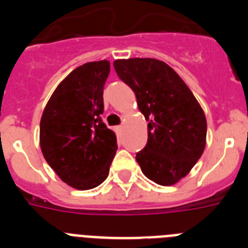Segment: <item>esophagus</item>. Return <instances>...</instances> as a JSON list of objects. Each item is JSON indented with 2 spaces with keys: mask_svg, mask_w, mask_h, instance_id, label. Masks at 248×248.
I'll return each mask as SVG.
<instances>
[{
  "mask_svg": "<svg viewBox=\"0 0 248 248\" xmlns=\"http://www.w3.org/2000/svg\"><path fill=\"white\" fill-rule=\"evenodd\" d=\"M114 130H115V133H117V134H122V131H123V126H122V125H118V126H115V128H114Z\"/></svg>",
  "mask_w": 248,
  "mask_h": 248,
  "instance_id": "34e87169",
  "label": "esophagus"
}]
</instances>
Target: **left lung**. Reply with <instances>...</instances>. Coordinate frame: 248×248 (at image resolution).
<instances>
[{
    "mask_svg": "<svg viewBox=\"0 0 248 248\" xmlns=\"http://www.w3.org/2000/svg\"><path fill=\"white\" fill-rule=\"evenodd\" d=\"M118 77L137 95L148 123V143L137 153L151 181L170 186L185 177L201 157L207 124L189 87L165 62L154 58L118 59Z\"/></svg>",
    "mask_w": 248,
    "mask_h": 248,
    "instance_id": "left-lung-1",
    "label": "left lung"
}]
</instances>
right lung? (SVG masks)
I'll list each match as a JSON object with an SVG mask.
<instances>
[{
    "label": "right lung",
    "mask_w": 248,
    "mask_h": 248,
    "mask_svg": "<svg viewBox=\"0 0 248 248\" xmlns=\"http://www.w3.org/2000/svg\"><path fill=\"white\" fill-rule=\"evenodd\" d=\"M108 61L89 62L68 74L53 92L39 124L43 156L62 181L89 190L108 177L118 145L103 123Z\"/></svg>",
    "instance_id": "add662e5"
}]
</instances>
